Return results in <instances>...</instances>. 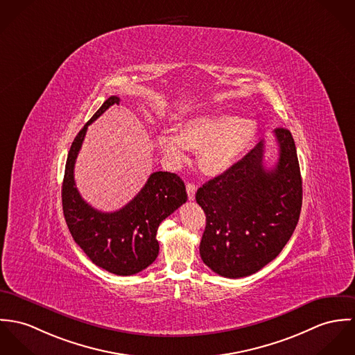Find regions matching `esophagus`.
I'll list each match as a JSON object with an SVG mask.
<instances>
[{"mask_svg":"<svg viewBox=\"0 0 355 355\" xmlns=\"http://www.w3.org/2000/svg\"><path fill=\"white\" fill-rule=\"evenodd\" d=\"M197 185L193 182H188L187 184V192H188V198L192 201L195 200V195H196Z\"/></svg>","mask_w":355,"mask_h":355,"instance_id":"1","label":"esophagus"}]
</instances>
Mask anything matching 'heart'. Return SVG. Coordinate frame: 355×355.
I'll return each instance as SVG.
<instances>
[{
  "label": "heart",
  "instance_id": "b5f03b06",
  "mask_svg": "<svg viewBox=\"0 0 355 355\" xmlns=\"http://www.w3.org/2000/svg\"><path fill=\"white\" fill-rule=\"evenodd\" d=\"M256 135V123L233 114H202L188 119L180 129L160 130L159 150L174 166L184 163L189 150H201L200 164L205 173L227 171L248 150Z\"/></svg>",
  "mask_w": 355,
  "mask_h": 355
}]
</instances>
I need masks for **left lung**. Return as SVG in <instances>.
Returning a JSON list of instances; mask_svg holds the SVG:
<instances>
[{"label":"left lung","instance_id":"left-lung-1","mask_svg":"<svg viewBox=\"0 0 355 355\" xmlns=\"http://www.w3.org/2000/svg\"><path fill=\"white\" fill-rule=\"evenodd\" d=\"M279 159L264 166V140L227 171L197 189L205 212L200 256L225 277L260 271L293 236L302 205V178L288 129L276 128Z\"/></svg>","mask_w":355,"mask_h":355}]
</instances>
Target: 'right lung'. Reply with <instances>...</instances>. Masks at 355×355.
I'll return each instance as SVG.
<instances>
[{
	"instance_id": "right-lung-1",
	"label": "right lung",
	"mask_w": 355,
	"mask_h": 355,
	"mask_svg": "<svg viewBox=\"0 0 355 355\" xmlns=\"http://www.w3.org/2000/svg\"><path fill=\"white\" fill-rule=\"evenodd\" d=\"M119 103V96L105 101L75 137L65 164L61 195L68 229L89 260L112 274L129 276L155 261L159 225L187 201L188 195L184 181L177 174L155 171L143 189L114 212L98 211L80 196L73 170L87 128L110 106Z\"/></svg>"
}]
</instances>
